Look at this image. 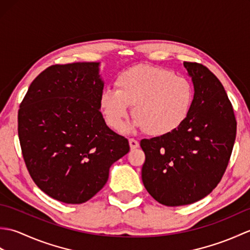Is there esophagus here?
Wrapping results in <instances>:
<instances>
[{"mask_svg":"<svg viewBox=\"0 0 250 250\" xmlns=\"http://www.w3.org/2000/svg\"><path fill=\"white\" fill-rule=\"evenodd\" d=\"M129 144H130L131 149H136V148H139L140 146V143L135 139H129Z\"/></svg>","mask_w":250,"mask_h":250,"instance_id":"obj_1","label":"esophagus"}]
</instances>
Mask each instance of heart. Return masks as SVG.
<instances>
[{"label": "heart", "instance_id": "heart-1", "mask_svg": "<svg viewBox=\"0 0 250 250\" xmlns=\"http://www.w3.org/2000/svg\"><path fill=\"white\" fill-rule=\"evenodd\" d=\"M115 84L116 89L106 88L100 98L104 118L115 130L121 128L133 106V126L155 136L169 134L187 119L194 100L189 79L163 67H130L119 74Z\"/></svg>", "mask_w": 250, "mask_h": 250}]
</instances>
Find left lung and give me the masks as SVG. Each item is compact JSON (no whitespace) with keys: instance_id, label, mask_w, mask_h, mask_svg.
<instances>
[{"instance_id":"left-lung-1","label":"left lung","mask_w":250,"mask_h":250,"mask_svg":"<svg viewBox=\"0 0 250 250\" xmlns=\"http://www.w3.org/2000/svg\"><path fill=\"white\" fill-rule=\"evenodd\" d=\"M194 100L177 130L142 140V180L160 204L180 206L209 194L224 176L234 146L236 119L226 90L203 64L184 62Z\"/></svg>"}]
</instances>
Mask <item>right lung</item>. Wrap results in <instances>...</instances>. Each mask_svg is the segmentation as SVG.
Wrapping results in <instances>:
<instances>
[{"label": "right lung", "mask_w": 250, "mask_h": 250, "mask_svg": "<svg viewBox=\"0 0 250 250\" xmlns=\"http://www.w3.org/2000/svg\"><path fill=\"white\" fill-rule=\"evenodd\" d=\"M98 62L55 64L37 76L18 110L26 168L50 198L84 203L104 187L109 167L129 152V142L100 111L104 83Z\"/></svg>", "instance_id": "add662e5"}]
</instances>
